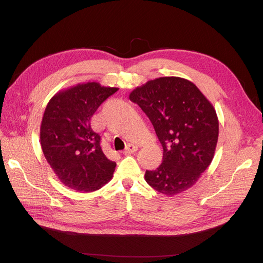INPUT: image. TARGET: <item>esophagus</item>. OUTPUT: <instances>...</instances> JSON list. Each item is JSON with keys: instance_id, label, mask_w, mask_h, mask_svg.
Listing matches in <instances>:
<instances>
[{"instance_id": "1", "label": "esophagus", "mask_w": 263, "mask_h": 263, "mask_svg": "<svg viewBox=\"0 0 263 263\" xmlns=\"http://www.w3.org/2000/svg\"><path fill=\"white\" fill-rule=\"evenodd\" d=\"M139 149V147H137L136 145H134V144H128L127 145V147H126V149L123 150V155H131V154H133V153H135V151Z\"/></svg>"}]
</instances>
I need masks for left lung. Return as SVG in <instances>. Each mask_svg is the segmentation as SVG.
I'll return each instance as SVG.
<instances>
[{"label":"left lung","mask_w":263,"mask_h":263,"mask_svg":"<svg viewBox=\"0 0 263 263\" xmlns=\"http://www.w3.org/2000/svg\"><path fill=\"white\" fill-rule=\"evenodd\" d=\"M129 98L148 116L163 147V161L146 171L156 191L175 196L194 185L212 162L218 119L197 86L179 77H163L136 87Z\"/></svg>","instance_id":"8db88e82"}]
</instances>
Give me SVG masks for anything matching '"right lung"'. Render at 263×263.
Listing matches in <instances>:
<instances>
[{
    "mask_svg": "<svg viewBox=\"0 0 263 263\" xmlns=\"http://www.w3.org/2000/svg\"><path fill=\"white\" fill-rule=\"evenodd\" d=\"M116 87L88 82L55 93L40 126V145L54 174L69 189L93 192L113 177L116 167L100 147L90 118Z\"/></svg>",
    "mask_w": 263,
    "mask_h": 263,
    "instance_id": "add662e5",
    "label": "right lung"
}]
</instances>
